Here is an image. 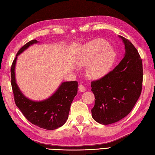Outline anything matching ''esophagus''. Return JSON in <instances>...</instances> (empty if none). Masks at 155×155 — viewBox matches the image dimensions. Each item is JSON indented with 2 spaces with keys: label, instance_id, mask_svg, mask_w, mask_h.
<instances>
[{
  "label": "esophagus",
  "instance_id": "obj_1",
  "mask_svg": "<svg viewBox=\"0 0 155 155\" xmlns=\"http://www.w3.org/2000/svg\"><path fill=\"white\" fill-rule=\"evenodd\" d=\"M78 88H79V90H80L81 92L85 91V87L82 84H80V85H79Z\"/></svg>",
  "mask_w": 155,
  "mask_h": 155
}]
</instances>
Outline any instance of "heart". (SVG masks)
<instances>
[{
    "label": "heart",
    "mask_w": 155,
    "mask_h": 155,
    "mask_svg": "<svg viewBox=\"0 0 155 155\" xmlns=\"http://www.w3.org/2000/svg\"><path fill=\"white\" fill-rule=\"evenodd\" d=\"M116 53L102 39H95L81 48L77 64L80 67L88 66L87 74L93 79H100L108 73L114 63Z\"/></svg>",
    "instance_id": "heart-1"
}]
</instances>
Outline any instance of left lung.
Listing matches in <instances>:
<instances>
[{"label":"left lung","instance_id":"1","mask_svg":"<svg viewBox=\"0 0 155 155\" xmlns=\"http://www.w3.org/2000/svg\"><path fill=\"white\" fill-rule=\"evenodd\" d=\"M119 37L125 44L124 57L112 71L91 84L95 95L92 117L103 125L117 122L128 115L142 91L141 58L129 40Z\"/></svg>","mask_w":155,"mask_h":155}]
</instances>
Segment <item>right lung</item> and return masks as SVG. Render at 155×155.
Masks as SVG:
<instances>
[{
    "label": "right lung",
    "mask_w": 155,
    "mask_h": 155,
    "mask_svg": "<svg viewBox=\"0 0 155 155\" xmlns=\"http://www.w3.org/2000/svg\"><path fill=\"white\" fill-rule=\"evenodd\" d=\"M38 42L36 40H31L18 51L10 69L11 85L15 104L27 120L40 128L54 130L62 126L67 121L71 104L78 94V81L63 82L56 91L45 100L34 101L26 97L16 83L15 70L17 56Z\"/></svg>",
    "instance_id": "right-lung-1"
}]
</instances>
